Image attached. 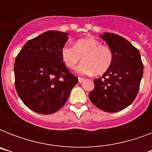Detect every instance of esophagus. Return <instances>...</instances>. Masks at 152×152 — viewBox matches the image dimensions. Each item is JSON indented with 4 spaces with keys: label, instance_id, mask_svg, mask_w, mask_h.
<instances>
[{
    "label": "esophagus",
    "instance_id": "esophagus-1",
    "mask_svg": "<svg viewBox=\"0 0 152 152\" xmlns=\"http://www.w3.org/2000/svg\"><path fill=\"white\" fill-rule=\"evenodd\" d=\"M78 81H79V83H82V82L84 81V79L82 78V77H78Z\"/></svg>",
    "mask_w": 152,
    "mask_h": 152
}]
</instances>
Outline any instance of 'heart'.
<instances>
[{
    "instance_id": "1",
    "label": "heart",
    "mask_w": 152,
    "mask_h": 152,
    "mask_svg": "<svg viewBox=\"0 0 152 152\" xmlns=\"http://www.w3.org/2000/svg\"><path fill=\"white\" fill-rule=\"evenodd\" d=\"M61 57L69 69H73L82 57L83 61L76 69L80 75L105 73L110 68L113 58L110 49L94 38L79 39L72 47L64 45L61 50Z\"/></svg>"
}]
</instances>
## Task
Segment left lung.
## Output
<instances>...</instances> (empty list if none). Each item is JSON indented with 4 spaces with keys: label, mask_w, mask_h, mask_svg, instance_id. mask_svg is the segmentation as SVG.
I'll return each instance as SVG.
<instances>
[{
    "label": "left lung",
    "mask_w": 152,
    "mask_h": 152,
    "mask_svg": "<svg viewBox=\"0 0 152 152\" xmlns=\"http://www.w3.org/2000/svg\"><path fill=\"white\" fill-rule=\"evenodd\" d=\"M113 53L110 68L94 80L89 94L94 105L105 112L114 113L129 106L136 99L143 76L140 53L123 37L105 32L100 35Z\"/></svg>",
    "instance_id": "8db88e82"
}]
</instances>
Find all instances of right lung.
<instances>
[{"instance_id": "obj_1", "label": "right lung", "mask_w": 152, "mask_h": 152, "mask_svg": "<svg viewBox=\"0 0 152 152\" xmlns=\"http://www.w3.org/2000/svg\"><path fill=\"white\" fill-rule=\"evenodd\" d=\"M68 36L57 31L44 32L27 42L15 58V90L23 102L36 113L50 114L60 110L78 83L61 57Z\"/></svg>"}]
</instances>
